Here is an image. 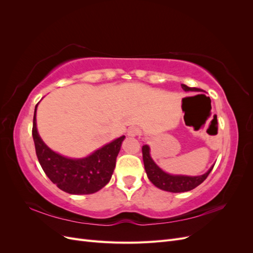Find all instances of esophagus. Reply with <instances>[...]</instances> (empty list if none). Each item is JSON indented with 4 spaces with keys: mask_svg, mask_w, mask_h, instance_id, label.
I'll list each match as a JSON object with an SVG mask.
<instances>
[{
    "mask_svg": "<svg viewBox=\"0 0 253 253\" xmlns=\"http://www.w3.org/2000/svg\"><path fill=\"white\" fill-rule=\"evenodd\" d=\"M139 133H140L139 128L136 126H131L127 129V136H129V137H135L137 135H139Z\"/></svg>",
    "mask_w": 253,
    "mask_h": 253,
    "instance_id": "esophagus-1",
    "label": "esophagus"
}]
</instances>
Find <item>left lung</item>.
Returning <instances> with one entry per match:
<instances>
[{
  "instance_id": "obj_1",
  "label": "left lung",
  "mask_w": 253,
  "mask_h": 253,
  "mask_svg": "<svg viewBox=\"0 0 253 253\" xmlns=\"http://www.w3.org/2000/svg\"><path fill=\"white\" fill-rule=\"evenodd\" d=\"M181 87L185 91H203L201 88L196 87H189L186 84H181ZM200 96V95H198ZM203 96V95H201ZM142 158H143V165L144 170L147 172L148 178L150 181L157 187L158 189H162L164 191L173 193H179V192H187V191L193 190L197 186L208 177V175L212 171L214 165L207 171L205 174L200 176H187V175H172L163 171L160 168L154 163L150 155V148L149 145H143L142 147Z\"/></svg>"
}]
</instances>
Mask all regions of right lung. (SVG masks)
I'll return each mask as SVG.
<instances>
[{
	"mask_svg": "<svg viewBox=\"0 0 253 253\" xmlns=\"http://www.w3.org/2000/svg\"><path fill=\"white\" fill-rule=\"evenodd\" d=\"M34 114L33 137L38 160L47 177L66 193L91 194L102 189L112 177L116 158L126 136H121L83 158H68L49 149L38 133Z\"/></svg>",
	"mask_w": 253,
	"mask_h": 253,
	"instance_id": "obj_1",
	"label": "right lung"
}]
</instances>
